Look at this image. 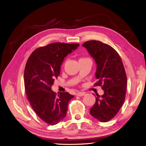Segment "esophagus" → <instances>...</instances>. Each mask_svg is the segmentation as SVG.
<instances>
[{
  "label": "esophagus",
  "mask_w": 146,
  "mask_h": 146,
  "mask_svg": "<svg viewBox=\"0 0 146 146\" xmlns=\"http://www.w3.org/2000/svg\"><path fill=\"white\" fill-rule=\"evenodd\" d=\"M86 95V93L85 92H78L76 93V96H79V97H82Z\"/></svg>",
  "instance_id": "1"
}]
</instances>
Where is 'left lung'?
Instances as JSON below:
<instances>
[{"mask_svg":"<svg viewBox=\"0 0 146 146\" xmlns=\"http://www.w3.org/2000/svg\"><path fill=\"white\" fill-rule=\"evenodd\" d=\"M97 64L95 72L98 82L104 94L97 95L95 103L90 111L92 116L102 122L110 120L119 112L124 102L127 76L119 54L115 49L99 41H86L82 44Z\"/></svg>","mask_w":146,"mask_h":146,"instance_id":"left-lung-1","label":"left lung"}]
</instances>
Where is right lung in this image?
<instances>
[{"label": "right lung", "mask_w": 146, "mask_h": 146, "mask_svg": "<svg viewBox=\"0 0 146 146\" xmlns=\"http://www.w3.org/2000/svg\"><path fill=\"white\" fill-rule=\"evenodd\" d=\"M79 46L51 43L36 49L27 60L24 75L27 98L38 117L49 125L57 124L66 117L68 102L74 97L67 92L57 95L51 86L64 58Z\"/></svg>", "instance_id": "obj_1"}]
</instances>
